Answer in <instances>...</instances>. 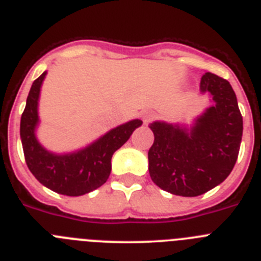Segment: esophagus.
<instances>
[{"mask_svg":"<svg viewBox=\"0 0 261 261\" xmlns=\"http://www.w3.org/2000/svg\"><path fill=\"white\" fill-rule=\"evenodd\" d=\"M155 119L156 115L154 114V112H151V111H147V112H144V114H142V121H144L145 124L151 123V121H154Z\"/></svg>","mask_w":261,"mask_h":261,"instance_id":"esophagus-1","label":"esophagus"}]
</instances>
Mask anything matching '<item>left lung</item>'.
<instances>
[{
  "instance_id": "obj_1",
  "label": "left lung",
  "mask_w": 261,
  "mask_h": 261,
  "mask_svg": "<svg viewBox=\"0 0 261 261\" xmlns=\"http://www.w3.org/2000/svg\"><path fill=\"white\" fill-rule=\"evenodd\" d=\"M201 93L214 105L191 128L154 121L149 128L154 144L149 149L151 180L172 195L195 197L222 183L234 168L241 147L243 119L229 81L205 73Z\"/></svg>"
}]
</instances>
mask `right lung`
<instances>
[{"label": "right lung", "mask_w": 261, "mask_h": 261, "mask_svg": "<svg viewBox=\"0 0 261 261\" xmlns=\"http://www.w3.org/2000/svg\"><path fill=\"white\" fill-rule=\"evenodd\" d=\"M47 71L32 84L26 108L20 117V140L27 167L32 175L49 190L66 196H82L96 190L107 181L111 172V158L129 140L141 120L111 129L85 149L69 154H55L39 144L35 129L39 124L38 100Z\"/></svg>", "instance_id": "1"}]
</instances>
